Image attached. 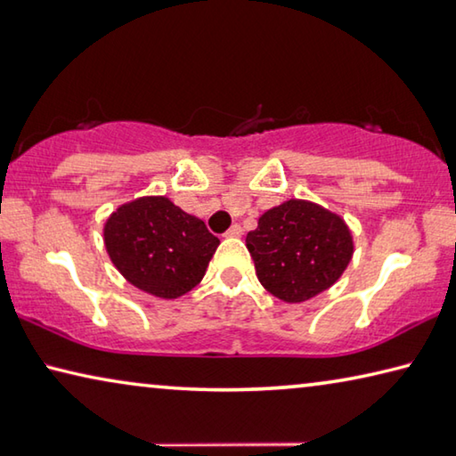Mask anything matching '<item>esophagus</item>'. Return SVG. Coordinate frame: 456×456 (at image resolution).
<instances>
[{
	"mask_svg": "<svg viewBox=\"0 0 456 456\" xmlns=\"http://www.w3.org/2000/svg\"><path fill=\"white\" fill-rule=\"evenodd\" d=\"M241 233H243V229H241L240 225H231V227L227 229L225 237H241Z\"/></svg>",
	"mask_w": 456,
	"mask_h": 456,
	"instance_id": "esophagus-1",
	"label": "esophagus"
}]
</instances>
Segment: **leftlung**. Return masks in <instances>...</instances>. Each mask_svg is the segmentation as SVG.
<instances>
[{"mask_svg":"<svg viewBox=\"0 0 456 456\" xmlns=\"http://www.w3.org/2000/svg\"><path fill=\"white\" fill-rule=\"evenodd\" d=\"M245 245L262 286L292 305L335 284L353 256L351 231L341 216L298 199L259 216Z\"/></svg>","mask_w":456,"mask_h":456,"instance_id":"obj_1","label":"left lung"}]
</instances>
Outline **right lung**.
I'll return each mask as SVG.
<instances>
[{
	"label": "right lung",
	"instance_id": "1",
	"mask_svg": "<svg viewBox=\"0 0 456 456\" xmlns=\"http://www.w3.org/2000/svg\"><path fill=\"white\" fill-rule=\"evenodd\" d=\"M103 237L121 276L166 300L191 292L219 248L205 223L166 197H142L121 205L107 219Z\"/></svg>",
	"mask_w": 456,
	"mask_h": 456
}]
</instances>
